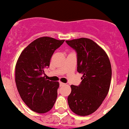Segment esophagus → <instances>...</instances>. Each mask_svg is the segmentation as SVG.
Here are the masks:
<instances>
[{
  "instance_id": "1",
  "label": "esophagus",
  "mask_w": 129,
  "mask_h": 129,
  "mask_svg": "<svg viewBox=\"0 0 129 129\" xmlns=\"http://www.w3.org/2000/svg\"><path fill=\"white\" fill-rule=\"evenodd\" d=\"M66 85V84L63 83H61V82H59V86H63Z\"/></svg>"
}]
</instances>
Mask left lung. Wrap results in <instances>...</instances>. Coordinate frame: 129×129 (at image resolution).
<instances>
[{
  "label": "left lung",
  "mask_w": 129,
  "mask_h": 129,
  "mask_svg": "<svg viewBox=\"0 0 129 129\" xmlns=\"http://www.w3.org/2000/svg\"><path fill=\"white\" fill-rule=\"evenodd\" d=\"M66 42L76 52L77 71L83 74L79 85H71L68 104L75 114L86 116L97 110L108 94L111 63L104 50L91 39L80 38Z\"/></svg>",
  "instance_id": "8db88e82"
}]
</instances>
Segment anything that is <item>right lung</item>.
Returning <instances> with one entry per match:
<instances>
[{"instance_id": "right-lung-1", "label": "right lung", "mask_w": 129, "mask_h": 129, "mask_svg": "<svg viewBox=\"0 0 129 129\" xmlns=\"http://www.w3.org/2000/svg\"><path fill=\"white\" fill-rule=\"evenodd\" d=\"M65 40L43 37L35 40L22 51L16 66L15 81L22 100L35 112L44 113L54 106L59 83L44 78L54 51Z\"/></svg>"}]
</instances>
